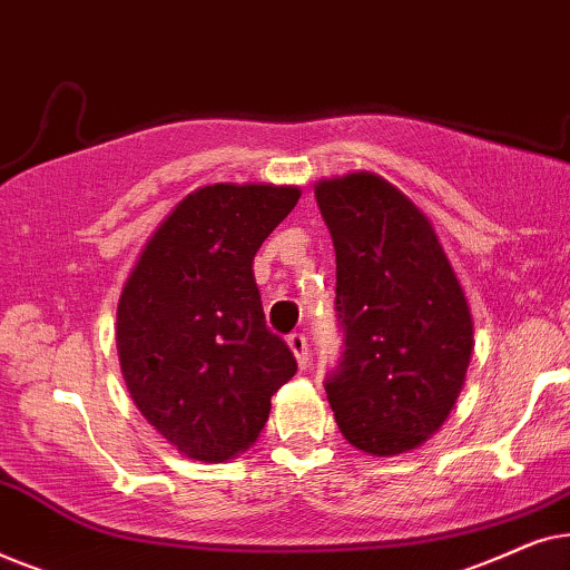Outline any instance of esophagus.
<instances>
[{
	"label": "esophagus",
	"mask_w": 570,
	"mask_h": 570,
	"mask_svg": "<svg viewBox=\"0 0 570 570\" xmlns=\"http://www.w3.org/2000/svg\"><path fill=\"white\" fill-rule=\"evenodd\" d=\"M287 347L293 350L295 361H298L301 368H308V363H311V357H308V340L303 337V334H291V337H287Z\"/></svg>",
	"instance_id": "34e87169"
}]
</instances>
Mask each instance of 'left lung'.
<instances>
[{
	"label": "left lung",
	"mask_w": 570,
	"mask_h": 570,
	"mask_svg": "<svg viewBox=\"0 0 570 570\" xmlns=\"http://www.w3.org/2000/svg\"><path fill=\"white\" fill-rule=\"evenodd\" d=\"M337 254L340 368L326 379L355 449L394 456L425 443L454 410L474 350L470 303L423 209L357 170L316 184Z\"/></svg>",
	"instance_id": "8db88e82"
}]
</instances>
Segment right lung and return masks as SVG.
I'll return each mask as SVG.
<instances>
[{"label":"right lung","instance_id":"right-lung-1","mask_svg":"<svg viewBox=\"0 0 570 570\" xmlns=\"http://www.w3.org/2000/svg\"><path fill=\"white\" fill-rule=\"evenodd\" d=\"M298 199V186L194 189L147 238L121 287L116 350L131 400L197 462L252 446L272 394L298 371L267 330L254 279L256 252Z\"/></svg>","mask_w":570,"mask_h":570}]
</instances>
